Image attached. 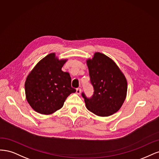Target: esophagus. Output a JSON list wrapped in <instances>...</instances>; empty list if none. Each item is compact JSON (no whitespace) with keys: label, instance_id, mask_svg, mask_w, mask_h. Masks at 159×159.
<instances>
[{"label":"esophagus","instance_id":"esophagus-1","mask_svg":"<svg viewBox=\"0 0 159 159\" xmlns=\"http://www.w3.org/2000/svg\"><path fill=\"white\" fill-rule=\"evenodd\" d=\"M76 94H80V93H81V89H80V88H78V89H76Z\"/></svg>","mask_w":159,"mask_h":159}]
</instances>
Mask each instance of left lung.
<instances>
[{
    "instance_id": "1",
    "label": "left lung",
    "mask_w": 159,
    "mask_h": 159,
    "mask_svg": "<svg viewBox=\"0 0 159 159\" xmlns=\"http://www.w3.org/2000/svg\"><path fill=\"white\" fill-rule=\"evenodd\" d=\"M90 83L94 93L87 98L84 93L86 108L99 116H109L118 111L125 99L127 83L118 66L107 56L96 53L87 60Z\"/></svg>"
}]
</instances>
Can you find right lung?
Masks as SVG:
<instances>
[{
	"mask_svg": "<svg viewBox=\"0 0 159 159\" xmlns=\"http://www.w3.org/2000/svg\"><path fill=\"white\" fill-rule=\"evenodd\" d=\"M66 59L59 60L50 53L41 60L28 75L25 92L29 104L42 114H51L63 107L66 98L76 90L71 78L61 70Z\"/></svg>",
	"mask_w": 159,
	"mask_h": 159,
	"instance_id": "right-lung-1",
	"label": "right lung"
}]
</instances>
